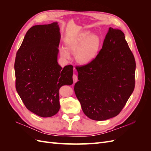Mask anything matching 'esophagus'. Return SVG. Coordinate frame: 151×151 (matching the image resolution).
<instances>
[{"label": "esophagus", "instance_id": "obj_1", "mask_svg": "<svg viewBox=\"0 0 151 151\" xmlns=\"http://www.w3.org/2000/svg\"><path fill=\"white\" fill-rule=\"evenodd\" d=\"M72 79H73V81H74V83H76L77 81V76L76 74H73Z\"/></svg>", "mask_w": 151, "mask_h": 151}]
</instances>
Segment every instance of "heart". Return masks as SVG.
I'll use <instances>...</instances> for the list:
<instances>
[{"label":"heart","instance_id":"heart-1","mask_svg":"<svg viewBox=\"0 0 151 151\" xmlns=\"http://www.w3.org/2000/svg\"><path fill=\"white\" fill-rule=\"evenodd\" d=\"M99 46V36L94 34L91 35L89 31H82L66 42L67 49L76 54L77 60L84 64L89 63L94 60L98 53ZM60 52L63 58H70V53L66 48H61Z\"/></svg>","mask_w":151,"mask_h":151}]
</instances>
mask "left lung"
Masks as SVG:
<instances>
[{
    "instance_id": "left-lung-1",
    "label": "left lung",
    "mask_w": 151,
    "mask_h": 151,
    "mask_svg": "<svg viewBox=\"0 0 151 151\" xmlns=\"http://www.w3.org/2000/svg\"><path fill=\"white\" fill-rule=\"evenodd\" d=\"M135 66L124 33L109 28L94 60L76 67L74 91L85 115L97 121L117 116L134 90Z\"/></svg>"
}]
</instances>
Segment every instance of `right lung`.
Masks as SVG:
<instances>
[{"label":"right lung","instance_id":"right-lung-1","mask_svg":"<svg viewBox=\"0 0 151 151\" xmlns=\"http://www.w3.org/2000/svg\"><path fill=\"white\" fill-rule=\"evenodd\" d=\"M60 40L57 22L33 26L27 31L14 63L16 89L26 108L41 117L59 111L58 91L73 83V66L58 64Z\"/></svg>","mask_w":151,"mask_h":151}]
</instances>
